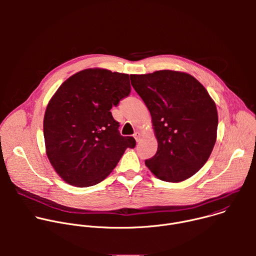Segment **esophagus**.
I'll list each match as a JSON object with an SVG mask.
<instances>
[{"label": "esophagus", "mask_w": 256, "mask_h": 256, "mask_svg": "<svg viewBox=\"0 0 256 256\" xmlns=\"http://www.w3.org/2000/svg\"><path fill=\"white\" fill-rule=\"evenodd\" d=\"M134 138H136V142H140V134L138 132H136L134 134Z\"/></svg>", "instance_id": "34e87169"}]
</instances>
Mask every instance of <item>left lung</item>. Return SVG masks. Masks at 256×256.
<instances>
[{"label":"left lung","instance_id":"left-lung-1","mask_svg":"<svg viewBox=\"0 0 256 256\" xmlns=\"http://www.w3.org/2000/svg\"><path fill=\"white\" fill-rule=\"evenodd\" d=\"M136 92L148 107L158 140L144 164L159 179L184 181L208 161L216 138V107L206 88L186 72L162 70L132 75Z\"/></svg>","mask_w":256,"mask_h":256}]
</instances>
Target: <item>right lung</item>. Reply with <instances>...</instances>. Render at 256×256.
Returning a JSON list of instances; mask_svg holds the SVG:
<instances>
[{"label":"right lung","instance_id":"1","mask_svg":"<svg viewBox=\"0 0 256 256\" xmlns=\"http://www.w3.org/2000/svg\"><path fill=\"white\" fill-rule=\"evenodd\" d=\"M130 93L128 74L87 68L70 77L50 101L44 120L48 157L56 173L77 188L95 186L106 178L132 136L120 134L112 106Z\"/></svg>","mask_w":256,"mask_h":256}]
</instances>
